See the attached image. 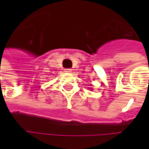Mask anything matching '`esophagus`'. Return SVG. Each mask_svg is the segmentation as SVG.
I'll use <instances>...</instances> for the list:
<instances>
[{
  "label": "esophagus",
  "instance_id": "obj_1",
  "mask_svg": "<svg viewBox=\"0 0 149 149\" xmlns=\"http://www.w3.org/2000/svg\"><path fill=\"white\" fill-rule=\"evenodd\" d=\"M65 72H66V73H71L72 70L71 69H65Z\"/></svg>",
  "mask_w": 149,
  "mask_h": 149
}]
</instances>
